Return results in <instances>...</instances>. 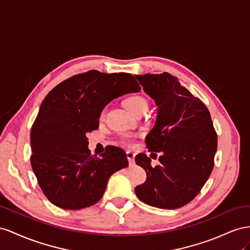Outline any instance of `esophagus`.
Segmentation results:
<instances>
[{
  "instance_id": "esophagus-1",
  "label": "esophagus",
  "mask_w": 250,
  "mask_h": 250,
  "mask_svg": "<svg viewBox=\"0 0 250 250\" xmlns=\"http://www.w3.org/2000/svg\"><path fill=\"white\" fill-rule=\"evenodd\" d=\"M126 158H127V160H129L130 165H134V162H135V154L133 152H131V151L126 152Z\"/></svg>"
}]
</instances>
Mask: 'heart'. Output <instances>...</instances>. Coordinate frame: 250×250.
<instances>
[{"mask_svg": "<svg viewBox=\"0 0 250 250\" xmlns=\"http://www.w3.org/2000/svg\"><path fill=\"white\" fill-rule=\"evenodd\" d=\"M125 104V106L127 108V110H129L133 114H135V113L142 110V109L147 108L146 99L144 98L142 96H139V95H135V96L129 97L126 99ZM104 112H103V116H104ZM136 138H137V135L127 133V134L121 135V137L119 138V141H120V144L131 146H133V144L135 142V140H136Z\"/></svg>", "mask_w": 250, "mask_h": 250, "instance_id": "obj_1", "label": "heart"}]
</instances>
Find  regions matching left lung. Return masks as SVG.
Wrapping results in <instances>:
<instances>
[{"instance_id": "left-lung-1", "label": "left lung", "mask_w": 250, "mask_h": 250, "mask_svg": "<svg viewBox=\"0 0 250 250\" xmlns=\"http://www.w3.org/2000/svg\"><path fill=\"white\" fill-rule=\"evenodd\" d=\"M135 76L158 105L146 145L148 152H161L160 166L155 167L146 154L136 156V165L146 172V181L135 192L155 208H182L200 192L213 168L218 139L210 113L176 76L167 72Z\"/></svg>"}]
</instances>
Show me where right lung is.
I'll return each instance as SVG.
<instances>
[{"label":"right lung","instance_id":"obj_1","mask_svg":"<svg viewBox=\"0 0 250 250\" xmlns=\"http://www.w3.org/2000/svg\"><path fill=\"white\" fill-rule=\"evenodd\" d=\"M130 73H80L62 82L42 101L31 127L33 173L48 200L63 209H82L101 200L109 178L129 166L123 148L108 146L91 155L85 134L114 98L139 92Z\"/></svg>","mask_w":250,"mask_h":250}]
</instances>
